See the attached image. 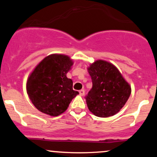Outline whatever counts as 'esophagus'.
Masks as SVG:
<instances>
[{
	"label": "esophagus",
	"mask_w": 157,
	"mask_h": 157,
	"mask_svg": "<svg viewBox=\"0 0 157 157\" xmlns=\"http://www.w3.org/2000/svg\"><path fill=\"white\" fill-rule=\"evenodd\" d=\"M79 93H80V96H83V95L85 94V91L83 89H81L79 91Z\"/></svg>",
	"instance_id": "esophagus-1"
}]
</instances>
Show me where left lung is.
Here are the masks:
<instances>
[{
  "instance_id": "left-lung-1",
  "label": "left lung",
  "mask_w": 157,
  "mask_h": 157,
  "mask_svg": "<svg viewBox=\"0 0 157 157\" xmlns=\"http://www.w3.org/2000/svg\"><path fill=\"white\" fill-rule=\"evenodd\" d=\"M92 88L85 97L88 108L95 116L108 117L123 107L131 89L118 69L104 60H97L88 68Z\"/></svg>"
}]
</instances>
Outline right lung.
Listing matches in <instances>:
<instances>
[{
    "label": "right lung",
    "mask_w": 157,
    "mask_h": 157,
    "mask_svg": "<svg viewBox=\"0 0 157 157\" xmlns=\"http://www.w3.org/2000/svg\"><path fill=\"white\" fill-rule=\"evenodd\" d=\"M72 65L68 56L52 55L41 61L31 74L27 80V94L40 111L58 116L78 94L73 90L72 80L66 77Z\"/></svg>",
    "instance_id": "add662e5"
}]
</instances>
